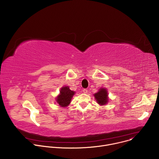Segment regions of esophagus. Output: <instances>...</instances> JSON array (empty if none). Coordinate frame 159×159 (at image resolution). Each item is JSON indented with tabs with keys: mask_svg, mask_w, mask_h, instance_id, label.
Here are the masks:
<instances>
[{
	"mask_svg": "<svg viewBox=\"0 0 159 159\" xmlns=\"http://www.w3.org/2000/svg\"><path fill=\"white\" fill-rule=\"evenodd\" d=\"M82 91H83V93H84L87 94V92H88V90H87V89H84L82 90Z\"/></svg>",
	"mask_w": 159,
	"mask_h": 159,
	"instance_id": "obj_1",
	"label": "esophagus"
}]
</instances>
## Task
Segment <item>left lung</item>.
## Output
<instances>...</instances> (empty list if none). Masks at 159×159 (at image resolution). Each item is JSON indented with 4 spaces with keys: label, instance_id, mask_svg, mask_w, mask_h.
I'll return each instance as SVG.
<instances>
[{
    "label": "left lung",
    "instance_id": "8db88e82",
    "mask_svg": "<svg viewBox=\"0 0 159 159\" xmlns=\"http://www.w3.org/2000/svg\"><path fill=\"white\" fill-rule=\"evenodd\" d=\"M94 97L100 105H105L108 101L107 91L105 89H101L98 93L94 94Z\"/></svg>",
    "mask_w": 159,
    "mask_h": 159
}]
</instances>
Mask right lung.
I'll return each mask as SVG.
<instances>
[{
  "label": "right lung",
  "instance_id": "obj_1",
  "mask_svg": "<svg viewBox=\"0 0 159 159\" xmlns=\"http://www.w3.org/2000/svg\"><path fill=\"white\" fill-rule=\"evenodd\" d=\"M75 92L71 90L69 87H63L60 90V94L57 98V101L61 107H66L70 103L72 98Z\"/></svg>",
  "mask_w": 159,
  "mask_h": 159
}]
</instances>
